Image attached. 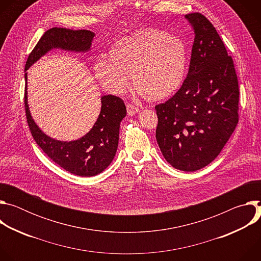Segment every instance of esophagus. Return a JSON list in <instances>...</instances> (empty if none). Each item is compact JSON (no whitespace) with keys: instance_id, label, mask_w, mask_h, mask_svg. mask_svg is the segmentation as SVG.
Returning <instances> with one entry per match:
<instances>
[{"instance_id":"34e87169","label":"esophagus","mask_w":261,"mask_h":261,"mask_svg":"<svg viewBox=\"0 0 261 261\" xmlns=\"http://www.w3.org/2000/svg\"><path fill=\"white\" fill-rule=\"evenodd\" d=\"M138 111H139V108H138L137 106H135L134 104L129 103V104L127 105V113H128L129 116H133V115H135L136 113H138Z\"/></svg>"}]
</instances>
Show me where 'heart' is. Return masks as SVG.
I'll use <instances>...</instances> for the list:
<instances>
[{
    "label": "heart",
    "mask_w": 261,
    "mask_h": 261,
    "mask_svg": "<svg viewBox=\"0 0 261 261\" xmlns=\"http://www.w3.org/2000/svg\"><path fill=\"white\" fill-rule=\"evenodd\" d=\"M187 51L174 36L156 29H142L118 40L109 57H100L94 64L101 86L115 94L135 88L150 100L170 96L181 85Z\"/></svg>",
    "instance_id": "heart-1"
}]
</instances>
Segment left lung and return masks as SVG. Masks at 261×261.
I'll return each mask as SVG.
<instances>
[{
  "label": "left lung",
  "instance_id": "left-lung-1",
  "mask_svg": "<svg viewBox=\"0 0 261 261\" xmlns=\"http://www.w3.org/2000/svg\"><path fill=\"white\" fill-rule=\"evenodd\" d=\"M194 29L189 72L180 89L155 106L156 139L166 161L195 171L220 154L239 122V82L232 58L212 22L186 14Z\"/></svg>",
  "mask_w": 261,
  "mask_h": 261
}]
</instances>
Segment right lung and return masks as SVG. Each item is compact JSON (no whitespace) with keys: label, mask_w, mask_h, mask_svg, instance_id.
<instances>
[{"label":"right lung","mask_w":261,"mask_h":261,"mask_svg":"<svg viewBox=\"0 0 261 261\" xmlns=\"http://www.w3.org/2000/svg\"><path fill=\"white\" fill-rule=\"evenodd\" d=\"M94 35L88 30L49 29L29 55L24 70L53 48L88 51ZM24 79L27 81V73ZM101 103L100 115L88 134L74 141H60L45 135L35 124L29 110L27 87L24 92L27 122L36 143L56 164L81 176H93L102 172L117 153L120 124L127 114L126 106L120 97L114 95L102 96Z\"/></svg>","instance_id":"right-lung-1"}]
</instances>
